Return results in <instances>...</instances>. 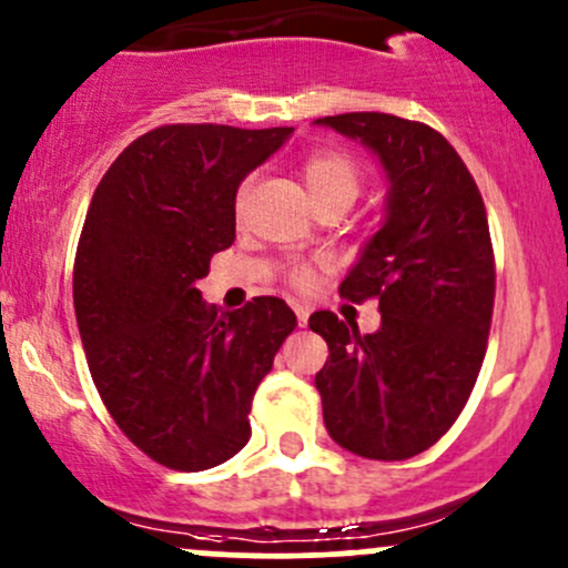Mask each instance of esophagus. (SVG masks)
<instances>
[{
    "instance_id": "obj_1",
    "label": "esophagus",
    "mask_w": 568,
    "mask_h": 568,
    "mask_svg": "<svg viewBox=\"0 0 568 568\" xmlns=\"http://www.w3.org/2000/svg\"><path fill=\"white\" fill-rule=\"evenodd\" d=\"M295 316H297V325L301 327H306V322H308V308L306 306H301V303H295Z\"/></svg>"
}]
</instances>
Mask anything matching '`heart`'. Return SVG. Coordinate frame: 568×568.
Listing matches in <instances>:
<instances>
[{
  "instance_id": "heart-1",
  "label": "heart",
  "mask_w": 568,
  "mask_h": 568,
  "mask_svg": "<svg viewBox=\"0 0 568 568\" xmlns=\"http://www.w3.org/2000/svg\"><path fill=\"white\" fill-rule=\"evenodd\" d=\"M303 181H306L316 209H322V205H344V209H349L363 192V170L349 154H341V151H316V154L306 156ZM286 278L297 290H308V286L316 284V267L308 265V262H295V265L286 267Z\"/></svg>"
}]
</instances>
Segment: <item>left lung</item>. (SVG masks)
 I'll use <instances>...</instances> for the list:
<instances>
[{
  "label": "left lung",
  "instance_id": "8db88e82",
  "mask_svg": "<svg viewBox=\"0 0 568 568\" xmlns=\"http://www.w3.org/2000/svg\"><path fill=\"white\" fill-rule=\"evenodd\" d=\"M316 124L368 145L389 179L382 230L338 286L346 301L379 303V331L333 311L308 320L331 349L316 374L325 428L359 457L406 460L453 428L477 384L496 301L487 211L466 162L423 121L341 113Z\"/></svg>",
  "mask_w": 568,
  "mask_h": 568
}]
</instances>
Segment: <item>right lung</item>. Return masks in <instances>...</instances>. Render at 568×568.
<instances>
[{
    "label": "right lung",
    "instance_id": "1",
    "mask_svg": "<svg viewBox=\"0 0 568 568\" xmlns=\"http://www.w3.org/2000/svg\"><path fill=\"white\" fill-rule=\"evenodd\" d=\"M290 135L156 126L91 197L72 271L91 379L124 436L173 471H205L246 447L254 393L297 327L282 297L222 314L194 286L233 246L241 181Z\"/></svg>",
    "mask_w": 568,
    "mask_h": 568
}]
</instances>
